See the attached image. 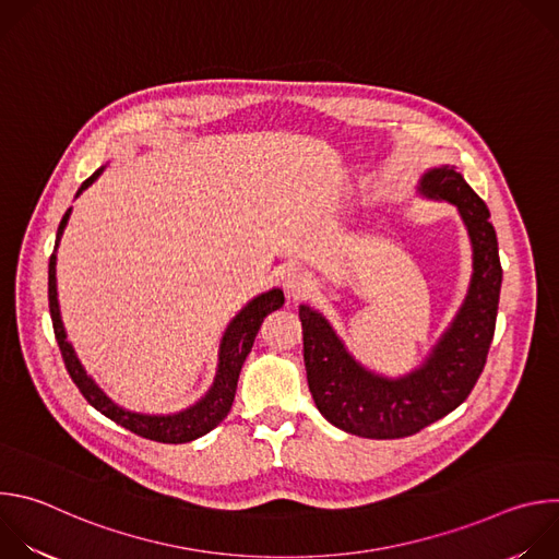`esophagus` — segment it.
<instances>
[{
	"instance_id": "34e87169",
	"label": "esophagus",
	"mask_w": 559,
	"mask_h": 559,
	"mask_svg": "<svg viewBox=\"0 0 559 559\" xmlns=\"http://www.w3.org/2000/svg\"><path fill=\"white\" fill-rule=\"evenodd\" d=\"M283 278V287L285 292L292 296V298H298L302 296L307 289H309V276L302 267H296V265H287L281 274Z\"/></svg>"
}]
</instances>
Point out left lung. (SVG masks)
I'll use <instances>...</instances> for the list:
<instances>
[{
  "label": "left lung",
  "mask_w": 559,
  "mask_h": 559,
  "mask_svg": "<svg viewBox=\"0 0 559 559\" xmlns=\"http://www.w3.org/2000/svg\"><path fill=\"white\" fill-rule=\"evenodd\" d=\"M418 194L455 205L471 241L466 296L429 356L405 376L389 378L360 365L328 318L302 302V356L313 403L334 427L373 440L407 438L460 407L480 378L496 332L502 287L498 238L489 207L455 166L429 168Z\"/></svg>",
  "instance_id": "obj_1"
}]
</instances>
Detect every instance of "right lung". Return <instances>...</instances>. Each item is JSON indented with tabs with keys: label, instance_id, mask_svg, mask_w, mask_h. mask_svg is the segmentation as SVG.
Listing matches in <instances>:
<instances>
[{
	"label": "right lung",
	"instance_id": "obj_1",
	"mask_svg": "<svg viewBox=\"0 0 559 559\" xmlns=\"http://www.w3.org/2000/svg\"><path fill=\"white\" fill-rule=\"evenodd\" d=\"M104 170H106V166H102L97 173H93V177H88L82 183V188L76 190L74 199L84 190H88L102 177ZM70 212H72V207L66 210V214L57 227L55 250H52V257L48 263V307H50L55 338H57L61 358L66 362V369H68L72 382L79 386V391H82V395L97 412H102L112 423L121 425L123 429L141 436V438H147L154 442H166V444H181V442H190V440L205 436L229 414V407L234 403V393H236L238 373H241V367H243L248 354L252 352V345L261 330L263 318L267 313H272L274 309L283 307V302H285L283 289L274 287L270 292L254 296L241 311L231 318L227 330L223 332L221 345H218V365H216L214 382L205 391L201 401H197L194 405H190L188 409H181L177 414H139V412L123 409L112 401L110 395H106V391L88 376L82 360L76 358L74 347L70 345L66 330H63L59 298H57V250L61 243L63 229L68 225Z\"/></svg>",
	"mask_w": 559,
	"mask_h": 559
}]
</instances>
